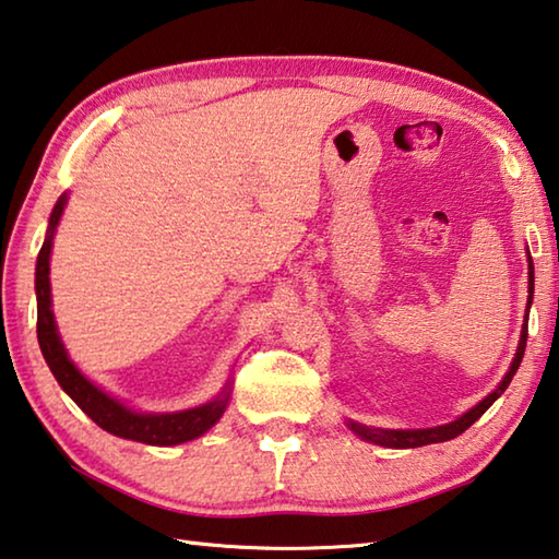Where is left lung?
<instances>
[{"label": "left lung", "mask_w": 559, "mask_h": 559, "mask_svg": "<svg viewBox=\"0 0 559 559\" xmlns=\"http://www.w3.org/2000/svg\"><path fill=\"white\" fill-rule=\"evenodd\" d=\"M533 302V259L531 253H527V308H531ZM525 340H527V312H525V322H523V330H521V342H519V352H515L513 364L509 373H506L503 381L499 383V389L493 393L486 395L481 403H476L472 411H466L462 418H456L448 425H438V428H425V430H381V428H367V425L361 423H347L352 432H357L361 440L373 442V444H381V448H393V450H411V448H423V444H432V442H444V440H452L456 435H462L466 428H469L472 423H476L481 418V415L491 408V403L499 399V395L509 389L511 379L515 377V371H519L521 361H523V354H525Z\"/></svg>", "instance_id": "obj_1"}]
</instances>
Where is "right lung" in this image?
<instances>
[{
  "label": "right lung",
  "mask_w": 559,
  "mask_h": 559,
  "mask_svg": "<svg viewBox=\"0 0 559 559\" xmlns=\"http://www.w3.org/2000/svg\"><path fill=\"white\" fill-rule=\"evenodd\" d=\"M68 202V195H60L56 202L53 212L48 219V235L44 247L38 251L36 261V302H38V320H36V334L40 352L48 369L53 371L56 381L60 383L70 399H73L85 415H90L99 428L117 435L124 440H136L144 444H158V448H170V444H180L188 440H195L200 435H205L212 425H215L222 413L227 408L229 401V383L225 385L215 401L198 408L180 411V413H136L127 408L124 403L111 399L109 393L97 389L93 381H87L83 373L78 371L73 361L68 359V352L60 342V334L56 330L53 310H50V278H48V259L50 247H53V231L58 227V219L63 215V207Z\"/></svg>",
  "instance_id": "add662e5"
}]
</instances>
